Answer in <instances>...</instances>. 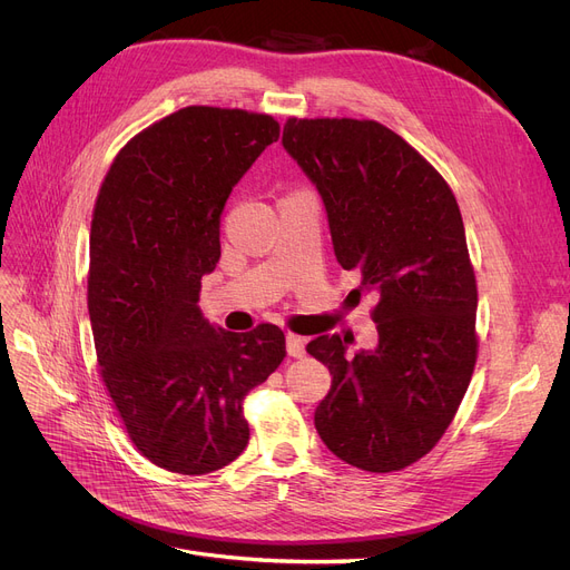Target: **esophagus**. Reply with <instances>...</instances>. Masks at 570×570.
Masks as SVG:
<instances>
[{"label": "esophagus", "instance_id": "obj_1", "mask_svg": "<svg viewBox=\"0 0 570 570\" xmlns=\"http://www.w3.org/2000/svg\"><path fill=\"white\" fill-rule=\"evenodd\" d=\"M305 346H307V340H305V337L293 335V333L286 335V351H288V355L303 357V355H305Z\"/></svg>", "mask_w": 570, "mask_h": 570}]
</instances>
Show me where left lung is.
<instances>
[{"mask_svg": "<svg viewBox=\"0 0 570 570\" xmlns=\"http://www.w3.org/2000/svg\"><path fill=\"white\" fill-rule=\"evenodd\" d=\"M286 153L316 185L335 256L379 295V346L307 344L333 374L316 432L351 466L400 471L439 443L466 393L475 355L478 288L455 194L402 136L374 119L288 117Z\"/></svg>", "mask_w": 570, "mask_h": 570, "instance_id": "1", "label": "left lung"}]
</instances>
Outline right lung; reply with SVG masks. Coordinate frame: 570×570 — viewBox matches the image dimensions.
Listing matches in <instances>:
<instances>
[{
    "instance_id": "right-lung-1",
    "label": "right lung",
    "mask_w": 570,
    "mask_h": 570,
    "mask_svg": "<svg viewBox=\"0 0 570 570\" xmlns=\"http://www.w3.org/2000/svg\"><path fill=\"white\" fill-rule=\"evenodd\" d=\"M277 138L273 115L187 106L119 149L95 203L87 307L101 381L140 455L173 473L245 451V397L286 357L277 325L228 333L196 305L226 198Z\"/></svg>"
}]
</instances>
